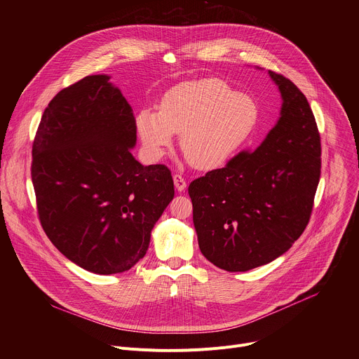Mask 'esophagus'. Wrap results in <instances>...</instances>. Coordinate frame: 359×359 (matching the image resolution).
Here are the masks:
<instances>
[{
	"label": "esophagus",
	"instance_id": "34e87169",
	"mask_svg": "<svg viewBox=\"0 0 359 359\" xmlns=\"http://www.w3.org/2000/svg\"><path fill=\"white\" fill-rule=\"evenodd\" d=\"M173 182H175V186H176L177 191H184V189H186V180H184L180 175H175V176H173Z\"/></svg>",
	"mask_w": 359,
	"mask_h": 359
}]
</instances>
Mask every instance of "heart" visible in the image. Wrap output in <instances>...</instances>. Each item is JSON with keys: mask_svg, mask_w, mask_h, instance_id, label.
<instances>
[{"mask_svg": "<svg viewBox=\"0 0 359 359\" xmlns=\"http://www.w3.org/2000/svg\"><path fill=\"white\" fill-rule=\"evenodd\" d=\"M259 111L254 100L217 78L182 82L162 97L161 109L143 108L135 125L146 156L159 161L180 133V147L198 170L226 165L251 135Z\"/></svg>", "mask_w": 359, "mask_h": 359, "instance_id": "obj_1", "label": "heart"}]
</instances>
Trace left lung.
<instances>
[{
    "mask_svg": "<svg viewBox=\"0 0 359 359\" xmlns=\"http://www.w3.org/2000/svg\"><path fill=\"white\" fill-rule=\"evenodd\" d=\"M269 75L281 95L273 129L257 149L189 186L200 251L231 273L269 264L298 240L321 175L320 133L309 100L290 79Z\"/></svg>",
    "mask_w": 359,
    "mask_h": 359,
    "instance_id": "1",
    "label": "left lung"
}]
</instances>
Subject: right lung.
<instances>
[{"label": "right lung", "instance_id": "add662e5", "mask_svg": "<svg viewBox=\"0 0 359 359\" xmlns=\"http://www.w3.org/2000/svg\"><path fill=\"white\" fill-rule=\"evenodd\" d=\"M136 125L105 74L62 89L45 109L32 144V183L41 224L68 260L95 274L130 270L175 187L163 165L132 155Z\"/></svg>", "mask_w": 359, "mask_h": 359}]
</instances>
